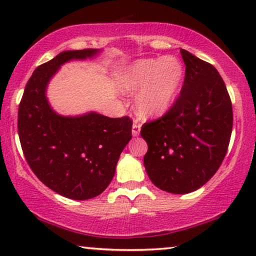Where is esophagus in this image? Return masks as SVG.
I'll use <instances>...</instances> for the list:
<instances>
[{
  "instance_id": "34e87169",
  "label": "esophagus",
  "mask_w": 256,
  "mask_h": 256,
  "mask_svg": "<svg viewBox=\"0 0 256 256\" xmlns=\"http://www.w3.org/2000/svg\"><path fill=\"white\" fill-rule=\"evenodd\" d=\"M140 130H141V124H140L138 120H135L134 124H132V136H138Z\"/></svg>"
}]
</instances>
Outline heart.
Masks as SVG:
<instances>
[{
    "label": "heart",
    "mask_w": 256,
    "mask_h": 256,
    "mask_svg": "<svg viewBox=\"0 0 256 256\" xmlns=\"http://www.w3.org/2000/svg\"><path fill=\"white\" fill-rule=\"evenodd\" d=\"M183 78V66L174 57L148 58L126 70L121 87L128 92L140 90L136 107L143 116H157L169 110L176 99Z\"/></svg>",
    "instance_id": "obj_1"
}]
</instances>
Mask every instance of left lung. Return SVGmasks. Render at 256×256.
Wrapping results in <instances>:
<instances>
[{"label":"left lung","mask_w":256,"mask_h":256,"mask_svg":"<svg viewBox=\"0 0 256 256\" xmlns=\"http://www.w3.org/2000/svg\"><path fill=\"white\" fill-rule=\"evenodd\" d=\"M180 54L185 76L180 96L166 113L141 129L150 180L178 194L202 188L218 171L233 127L232 101L216 68L184 48Z\"/></svg>","instance_id":"1"}]
</instances>
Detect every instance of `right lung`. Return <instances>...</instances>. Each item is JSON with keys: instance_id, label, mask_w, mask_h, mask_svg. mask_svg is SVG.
I'll return each mask as SVG.
<instances>
[{"instance_id": "right-lung-1", "label": "right lung", "mask_w": 256, "mask_h": 256, "mask_svg": "<svg viewBox=\"0 0 256 256\" xmlns=\"http://www.w3.org/2000/svg\"><path fill=\"white\" fill-rule=\"evenodd\" d=\"M96 50L62 51L34 70L18 107L17 128L28 164L42 183L76 200L99 196L113 180L120 154L132 138V118L96 113L66 118L56 114L45 96L48 80L71 59Z\"/></svg>"}]
</instances>
